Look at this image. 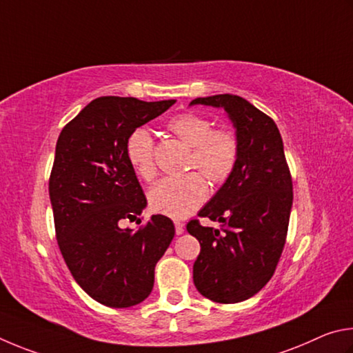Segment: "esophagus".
Returning <instances> with one entry per match:
<instances>
[{"instance_id": "esophagus-1", "label": "esophagus", "mask_w": 353, "mask_h": 353, "mask_svg": "<svg viewBox=\"0 0 353 353\" xmlns=\"http://www.w3.org/2000/svg\"><path fill=\"white\" fill-rule=\"evenodd\" d=\"M175 232H176V236H181V234L184 232V225L181 223V221H175Z\"/></svg>"}]
</instances>
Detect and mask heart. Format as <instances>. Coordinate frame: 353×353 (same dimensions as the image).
Returning a JSON list of instances; mask_svg holds the SVG:
<instances>
[{
	"label": "heart",
	"mask_w": 353,
	"mask_h": 353,
	"mask_svg": "<svg viewBox=\"0 0 353 353\" xmlns=\"http://www.w3.org/2000/svg\"><path fill=\"white\" fill-rule=\"evenodd\" d=\"M170 132L184 144L192 147L189 157L190 169H199L214 184L225 183L232 175L239 161L237 136L230 130H214L205 116L184 113L167 123ZM127 154L136 173L152 180L154 167V142L145 128L130 134ZM208 196V184L200 173L190 172L183 176L164 178L148 192V203L154 212L172 219H184L195 212Z\"/></svg>",
	"instance_id": "1"
}]
</instances>
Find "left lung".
Masks as SVG:
<instances>
[{"mask_svg":"<svg viewBox=\"0 0 353 353\" xmlns=\"http://www.w3.org/2000/svg\"><path fill=\"white\" fill-rule=\"evenodd\" d=\"M223 108L239 141L232 175L199 212L220 230L190 220L188 232L201 251L194 283L205 298L236 304L261 292L274 274L285 245L293 183L279 128L270 116L234 94L196 97L190 105Z\"/></svg>","mask_w":353,"mask_h":353,"instance_id":"8db88e82","label":"left lung"}]
</instances>
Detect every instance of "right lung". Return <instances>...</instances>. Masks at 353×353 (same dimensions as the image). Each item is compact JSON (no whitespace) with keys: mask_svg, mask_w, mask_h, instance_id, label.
Segmentation results:
<instances>
[{"mask_svg":"<svg viewBox=\"0 0 353 353\" xmlns=\"http://www.w3.org/2000/svg\"><path fill=\"white\" fill-rule=\"evenodd\" d=\"M175 102L97 97L57 139L49 199L59 248L80 288L107 307H132L152 293L154 267L175 236L161 214L138 231L121 228L125 219L139 225L147 206L127 154L130 134Z\"/></svg>","mask_w":353,"mask_h":353,"instance_id":"1","label":"right lung"}]
</instances>
